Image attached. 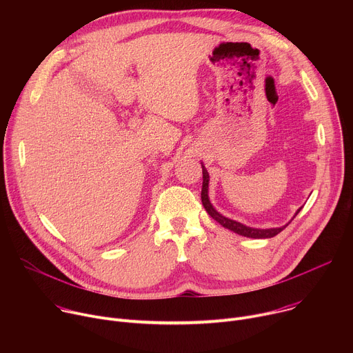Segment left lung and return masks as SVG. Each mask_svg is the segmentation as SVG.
Here are the masks:
<instances>
[{
  "mask_svg": "<svg viewBox=\"0 0 353 353\" xmlns=\"http://www.w3.org/2000/svg\"><path fill=\"white\" fill-rule=\"evenodd\" d=\"M201 168H203V190H201V201H203V205L205 208V211L208 212L210 216H212V219H215L218 223H221L225 229H229L240 236H244V237H251V239H270V237H274L276 236L278 233H281L286 226H281V228H270V229H259V228H250V226H245L237 221H233L230 218H226L223 216L221 212H218L214 205L211 204L210 201V173L208 170L205 169L204 163L201 162ZM301 208H299L294 214V216L300 212ZM293 216V218H294ZM292 218V221H293ZM290 223V222H289Z\"/></svg>",
  "mask_w": 353,
  "mask_h": 353,
  "instance_id": "left-lung-1",
  "label": "left lung"
}]
</instances>
